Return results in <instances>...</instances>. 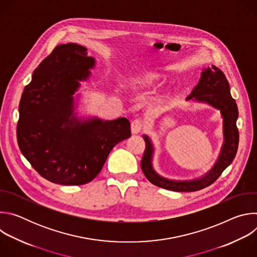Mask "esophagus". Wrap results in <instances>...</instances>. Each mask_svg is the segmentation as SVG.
Here are the masks:
<instances>
[{
	"label": "esophagus",
	"mask_w": 257,
	"mask_h": 257,
	"mask_svg": "<svg viewBox=\"0 0 257 257\" xmlns=\"http://www.w3.org/2000/svg\"><path fill=\"white\" fill-rule=\"evenodd\" d=\"M143 129V122L140 119H135L131 123V132L132 134H138Z\"/></svg>",
	"instance_id": "esophagus-1"
}]
</instances>
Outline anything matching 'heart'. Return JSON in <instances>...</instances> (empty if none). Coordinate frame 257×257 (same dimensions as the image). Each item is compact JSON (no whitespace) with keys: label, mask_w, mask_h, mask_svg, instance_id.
Masks as SVG:
<instances>
[{"label":"heart","mask_w":257,"mask_h":257,"mask_svg":"<svg viewBox=\"0 0 257 257\" xmlns=\"http://www.w3.org/2000/svg\"><path fill=\"white\" fill-rule=\"evenodd\" d=\"M161 79L160 73L152 69H136L128 79L129 87L133 89H146L154 87Z\"/></svg>","instance_id":"obj_1"}]
</instances>
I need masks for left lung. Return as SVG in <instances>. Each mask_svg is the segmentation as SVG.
<instances>
[{
	"instance_id": "left-lung-1",
	"label": "left lung",
	"mask_w": 257,
	"mask_h": 257,
	"mask_svg": "<svg viewBox=\"0 0 257 257\" xmlns=\"http://www.w3.org/2000/svg\"><path fill=\"white\" fill-rule=\"evenodd\" d=\"M192 98L197 101L206 102L221 111L224 120V144L216 163L203 177L190 181H175L160 176L154 170L152 164L154 146L151 139L144 135L145 151L141 160V170L154 185L167 190L191 192L211 185L225 169L231 165L237 154L239 144V131L236 125L238 107L235 99L231 95L230 85L223 71L213 65L211 68L204 69L198 84L187 97V99Z\"/></svg>"
}]
</instances>
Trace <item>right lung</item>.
<instances>
[{
  "mask_svg": "<svg viewBox=\"0 0 257 257\" xmlns=\"http://www.w3.org/2000/svg\"><path fill=\"white\" fill-rule=\"evenodd\" d=\"M94 64L80 45L57 46L34 70L21 95L19 149L36 172L56 184L76 186L92 181L114 146L131 136L126 118L75 117L73 94Z\"/></svg>",
  "mask_w": 257,
  "mask_h": 257,
  "instance_id": "right-lung-1",
  "label": "right lung"
}]
</instances>
